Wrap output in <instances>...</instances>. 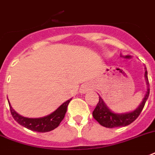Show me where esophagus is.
<instances>
[{"mask_svg": "<svg viewBox=\"0 0 155 155\" xmlns=\"http://www.w3.org/2000/svg\"><path fill=\"white\" fill-rule=\"evenodd\" d=\"M91 88L92 87L89 84H86L83 85L82 87H81V89H80V92L81 93H86L87 91H89L90 90H91Z\"/></svg>", "mask_w": 155, "mask_h": 155, "instance_id": "obj_1", "label": "esophagus"}]
</instances>
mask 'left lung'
Returning a JSON list of instances; mask_svg holds the SVG:
<instances>
[{
	"label": "left lung",
	"mask_w": 155,
	"mask_h": 155,
	"mask_svg": "<svg viewBox=\"0 0 155 155\" xmlns=\"http://www.w3.org/2000/svg\"><path fill=\"white\" fill-rule=\"evenodd\" d=\"M145 78L146 81V84H147V91L145 93V97L143 98L141 103L139 104V106L137 107V109L131 112L123 113V114L114 113L107 106L101 96H99L100 100H99L98 104L92 113L94 118L101 126L105 127L108 128H114L117 127H126L131 124V123H133L142 111L145 102L150 95L148 73H147L146 68H145Z\"/></svg>",
	"instance_id": "left-lung-1"
}]
</instances>
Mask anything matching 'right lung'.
Instances as JSON below:
<instances>
[{
	"mask_svg": "<svg viewBox=\"0 0 155 155\" xmlns=\"http://www.w3.org/2000/svg\"><path fill=\"white\" fill-rule=\"evenodd\" d=\"M72 100V98L65 101L64 103H63L56 110H54V112L51 113V114L46 115L45 117H26L18 114V113H16L11 105H10V101L9 105L10 108V112L12 114L14 119L24 127L32 130L34 131H38V132H47V131H52L54 128H56L57 127H59L61 121L64 119V115L67 112V108L69 104V102Z\"/></svg>",
	"mask_w": 155,
	"mask_h": 155,
	"instance_id": "add662e5",
	"label": "right lung"
}]
</instances>
